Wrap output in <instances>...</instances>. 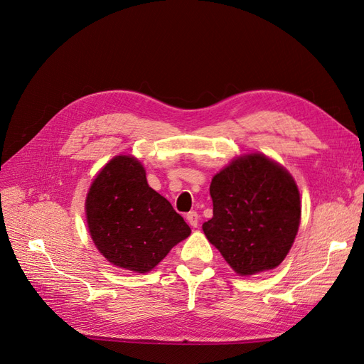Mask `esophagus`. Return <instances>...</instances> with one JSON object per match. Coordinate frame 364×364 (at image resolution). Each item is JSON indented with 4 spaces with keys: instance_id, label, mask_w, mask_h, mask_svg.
<instances>
[{
    "instance_id": "obj_1",
    "label": "esophagus",
    "mask_w": 364,
    "mask_h": 364,
    "mask_svg": "<svg viewBox=\"0 0 364 364\" xmlns=\"http://www.w3.org/2000/svg\"><path fill=\"white\" fill-rule=\"evenodd\" d=\"M186 222H188L193 228H197L199 226V214H197L196 211H190L188 214H186Z\"/></svg>"
}]
</instances>
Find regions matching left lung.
Instances as JSON below:
<instances>
[{
  "instance_id": "8db88e82",
  "label": "left lung",
  "mask_w": 364,
  "mask_h": 364,
  "mask_svg": "<svg viewBox=\"0 0 364 364\" xmlns=\"http://www.w3.org/2000/svg\"><path fill=\"white\" fill-rule=\"evenodd\" d=\"M209 243L241 277L278 267L301 223V197L291 174L261 153L240 156L209 186Z\"/></svg>"
}]
</instances>
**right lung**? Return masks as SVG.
<instances>
[{"instance_id":"obj_1","label":"right lung","mask_w":364,"mask_h":364,"mask_svg":"<svg viewBox=\"0 0 364 364\" xmlns=\"http://www.w3.org/2000/svg\"><path fill=\"white\" fill-rule=\"evenodd\" d=\"M86 222L102 255L119 269L150 272L191 234L171 203L150 188L141 162L115 156L86 196Z\"/></svg>"}]
</instances>
